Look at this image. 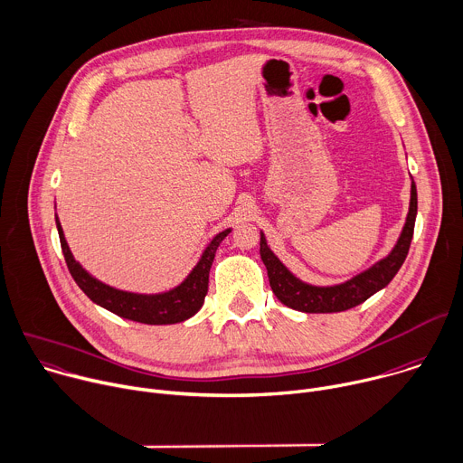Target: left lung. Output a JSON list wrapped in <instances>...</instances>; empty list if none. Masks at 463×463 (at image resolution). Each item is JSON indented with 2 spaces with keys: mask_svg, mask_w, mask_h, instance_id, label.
<instances>
[{
  "mask_svg": "<svg viewBox=\"0 0 463 463\" xmlns=\"http://www.w3.org/2000/svg\"><path fill=\"white\" fill-rule=\"evenodd\" d=\"M416 213H418V194H416V184L412 180L407 221L392 251L368 269L354 275L352 279L341 285H332V287H316L301 281L299 277H296L279 259H277V255L266 244L264 233L260 232L259 251L268 269V281L275 298L288 308L307 312V314H332V312H343L361 305L363 301H366L368 298L385 288L394 279L398 269L402 268L411 248Z\"/></svg>",
  "mask_w": 463,
  "mask_h": 463,
  "instance_id": "obj_1",
  "label": "left lung"
}]
</instances>
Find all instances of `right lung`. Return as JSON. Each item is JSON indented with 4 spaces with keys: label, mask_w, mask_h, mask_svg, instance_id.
<instances>
[{
    "label": "right lung",
    "mask_w": 463,
    "mask_h": 463,
    "mask_svg": "<svg viewBox=\"0 0 463 463\" xmlns=\"http://www.w3.org/2000/svg\"><path fill=\"white\" fill-rule=\"evenodd\" d=\"M56 228L60 235L61 251L67 262V268L72 275L76 285L81 288V292L92 301L100 305L102 308L144 325H173L182 323L195 316L203 305L204 298L208 294V281H210V268L215 259V251L219 244L224 241V237L232 232V228L217 233L212 242L206 246L203 257L195 264V268L190 271V275L184 279L178 287L162 292V294H133L124 292L118 288H113L97 277H92L87 269L81 268L80 262L74 260L69 244L65 241L61 224L56 215Z\"/></svg>",
    "instance_id": "1"
}]
</instances>
